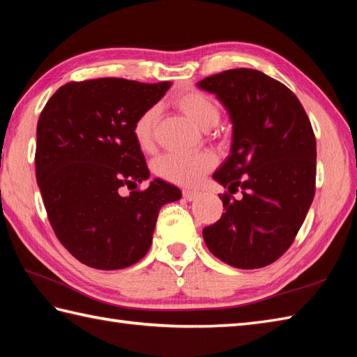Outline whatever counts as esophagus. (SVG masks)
Returning <instances> with one entry per match:
<instances>
[{
	"mask_svg": "<svg viewBox=\"0 0 357 357\" xmlns=\"http://www.w3.org/2000/svg\"><path fill=\"white\" fill-rule=\"evenodd\" d=\"M183 196H184L185 201H195V199L199 198L201 193L196 192V190H184V192H183Z\"/></svg>",
	"mask_w": 357,
	"mask_h": 357,
	"instance_id": "1",
	"label": "esophagus"
}]
</instances>
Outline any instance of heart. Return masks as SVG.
<instances>
[{
	"label": "heart",
	"mask_w": 357,
	"mask_h": 357,
	"mask_svg": "<svg viewBox=\"0 0 357 357\" xmlns=\"http://www.w3.org/2000/svg\"><path fill=\"white\" fill-rule=\"evenodd\" d=\"M173 104L199 128L216 126L219 121V107L206 93L199 90H184L173 98ZM156 110L147 109L136 118L133 124V138L141 150H150L153 146V128ZM216 158L210 151L196 153H165L156 159L155 173L169 183L193 187L198 185L204 176L213 169Z\"/></svg>",
	"instance_id": "obj_1"
}]
</instances>
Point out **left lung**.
<instances>
[{
  "label": "left lung",
  "mask_w": 357,
  "mask_h": 357,
  "mask_svg": "<svg viewBox=\"0 0 357 357\" xmlns=\"http://www.w3.org/2000/svg\"><path fill=\"white\" fill-rule=\"evenodd\" d=\"M229 113L230 155L213 179L241 190L222 195L225 213L202 230L218 259L236 268L270 265L293 244L316 190V138L298 98L253 69H231L198 82ZM221 198V196H219Z\"/></svg>",
  "instance_id": "left-lung-1"
}]
</instances>
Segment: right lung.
I'll return each instance as SVG.
<instances>
[{"instance_id": "right-lung-1", "label": "right lung", "mask_w": 357, "mask_h": 357, "mask_svg": "<svg viewBox=\"0 0 357 357\" xmlns=\"http://www.w3.org/2000/svg\"><path fill=\"white\" fill-rule=\"evenodd\" d=\"M172 82L123 78L69 82L45 104L36 126V183L59 242L82 264L119 270L151 245L158 213L181 190L150 178L133 124ZM132 192L123 197L120 188Z\"/></svg>"}]
</instances>
